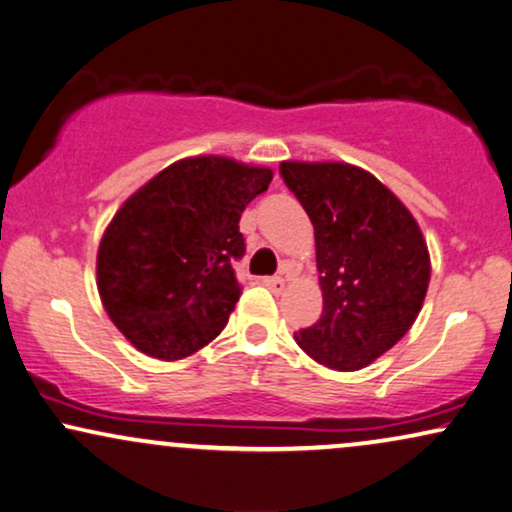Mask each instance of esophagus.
<instances>
[{
  "mask_svg": "<svg viewBox=\"0 0 512 512\" xmlns=\"http://www.w3.org/2000/svg\"><path fill=\"white\" fill-rule=\"evenodd\" d=\"M264 286H267L271 293H276V295H281L283 290H286V281H283L281 276H271V278H264Z\"/></svg>",
  "mask_w": 512,
  "mask_h": 512,
  "instance_id": "esophagus-1",
  "label": "esophagus"
}]
</instances>
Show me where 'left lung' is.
Here are the masks:
<instances>
[{
  "instance_id": "left-lung-1",
  "label": "left lung",
  "mask_w": 512,
  "mask_h": 512,
  "mask_svg": "<svg viewBox=\"0 0 512 512\" xmlns=\"http://www.w3.org/2000/svg\"><path fill=\"white\" fill-rule=\"evenodd\" d=\"M283 181L314 224L323 314L295 342L319 364L359 371L404 338L430 286L423 231L401 200L357 165L283 160Z\"/></svg>"
}]
</instances>
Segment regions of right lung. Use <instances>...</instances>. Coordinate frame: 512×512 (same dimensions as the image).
Returning <instances> with one entry per match:
<instances>
[{"label": "right lung", "mask_w": 512, "mask_h": 512, "mask_svg": "<svg viewBox=\"0 0 512 512\" xmlns=\"http://www.w3.org/2000/svg\"><path fill=\"white\" fill-rule=\"evenodd\" d=\"M271 179V167L191 155L120 205L96 252V288L129 345L177 361L224 331L241 297L231 269L245 250L238 222Z\"/></svg>", "instance_id": "obj_1"}]
</instances>
